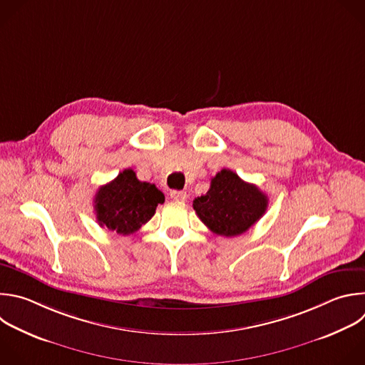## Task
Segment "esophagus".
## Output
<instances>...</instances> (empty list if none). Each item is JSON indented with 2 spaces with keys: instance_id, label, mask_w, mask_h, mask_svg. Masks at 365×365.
<instances>
[{
  "instance_id": "1",
  "label": "esophagus",
  "mask_w": 365,
  "mask_h": 365,
  "mask_svg": "<svg viewBox=\"0 0 365 365\" xmlns=\"http://www.w3.org/2000/svg\"><path fill=\"white\" fill-rule=\"evenodd\" d=\"M170 197H172L173 200H176V202H185L186 197H187V195H186V192H183V190H172V192H170Z\"/></svg>"
}]
</instances>
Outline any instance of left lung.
<instances>
[{
	"label": "left lung",
	"instance_id": "left-lung-1",
	"mask_svg": "<svg viewBox=\"0 0 365 365\" xmlns=\"http://www.w3.org/2000/svg\"><path fill=\"white\" fill-rule=\"evenodd\" d=\"M268 196L235 172L222 169L209 190L193 200L199 219L216 235L237 236L254 226L267 212Z\"/></svg>",
	"mask_w": 365,
	"mask_h": 365
}]
</instances>
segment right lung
Here are the masks:
<instances>
[{"label":"right lung","instance_id":"add662e5","mask_svg":"<svg viewBox=\"0 0 365 365\" xmlns=\"http://www.w3.org/2000/svg\"><path fill=\"white\" fill-rule=\"evenodd\" d=\"M163 202L165 195L153 183L140 182L132 169H125L110 183L98 187L94 210L101 227L130 235L149 222Z\"/></svg>","mask_w":365,"mask_h":365}]
</instances>
